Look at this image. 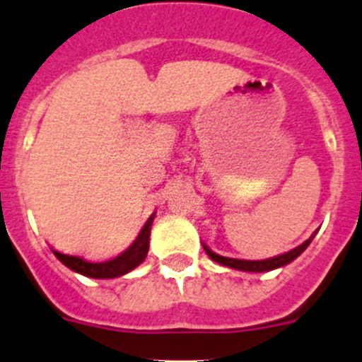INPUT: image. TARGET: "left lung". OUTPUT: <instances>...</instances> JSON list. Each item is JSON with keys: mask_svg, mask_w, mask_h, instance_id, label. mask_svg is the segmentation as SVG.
<instances>
[{"mask_svg": "<svg viewBox=\"0 0 362 362\" xmlns=\"http://www.w3.org/2000/svg\"><path fill=\"white\" fill-rule=\"evenodd\" d=\"M313 237H315V235H313ZM313 237H310L306 242H303V244L297 245V247L292 249V251L285 252V255H279V256H274V258H267V259L226 258V256L216 255V252H214L212 249L206 247L205 244H203V249H205V252L210 256V258L214 259V262L221 263V265H224V267H230V269L244 270V272H267V270L279 269V267H285V265H288L290 262H293L297 256L303 255L304 249H306L308 245H310V242L313 240Z\"/></svg>", "mask_w": 362, "mask_h": 362, "instance_id": "1", "label": "left lung"}]
</instances>
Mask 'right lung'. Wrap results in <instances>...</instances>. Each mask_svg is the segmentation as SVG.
<instances>
[{
  "mask_svg": "<svg viewBox=\"0 0 362 362\" xmlns=\"http://www.w3.org/2000/svg\"><path fill=\"white\" fill-rule=\"evenodd\" d=\"M152 223H153V214L148 217V221L145 223L143 230L139 231L138 238L125 249L122 255H118L117 258L107 259V262L103 263H92L86 262V259L79 258V256H70V255H63V252L54 251L56 258L63 263L65 267H69L70 270L77 272V274H83L86 278H93V279H111V278H118V276H124L127 272H131L132 269L139 265L143 259L146 258L148 255V244H150V230H152Z\"/></svg>",
  "mask_w": 362,
  "mask_h": 362,
  "instance_id": "add662e5",
  "label": "right lung"
}]
</instances>
